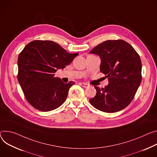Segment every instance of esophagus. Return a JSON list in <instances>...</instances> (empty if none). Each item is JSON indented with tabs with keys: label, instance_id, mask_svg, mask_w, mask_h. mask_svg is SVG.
Segmentation results:
<instances>
[{
	"label": "esophagus",
	"instance_id": "1",
	"mask_svg": "<svg viewBox=\"0 0 157 157\" xmlns=\"http://www.w3.org/2000/svg\"><path fill=\"white\" fill-rule=\"evenodd\" d=\"M79 84L83 88H88L89 86V84L84 83V82H79Z\"/></svg>",
	"mask_w": 157,
	"mask_h": 157
}]
</instances>
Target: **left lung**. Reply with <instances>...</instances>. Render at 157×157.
<instances>
[{
    "instance_id": "left-lung-1",
    "label": "left lung",
    "mask_w": 157,
    "mask_h": 157,
    "mask_svg": "<svg viewBox=\"0 0 157 157\" xmlns=\"http://www.w3.org/2000/svg\"><path fill=\"white\" fill-rule=\"evenodd\" d=\"M90 53L99 56V69L108 78V84L104 88L94 86L96 94L90 99V103L106 113L125 108L133 100L141 81V62L138 54L123 40H106Z\"/></svg>"
}]
</instances>
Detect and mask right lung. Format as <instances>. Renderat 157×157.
Segmentation results:
<instances>
[{
  "mask_svg": "<svg viewBox=\"0 0 157 157\" xmlns=\"http://www.w3.org/2000/svg\"><path fill=\"white\" fill-rule=\"evenodd\" d=\"M78 53L67 52L51 40H33L18 57V81L27 101L36 109L49 111L66 101L73 81L54 77L58 69L72 63Z\"/></svg>",
  "mask_w": 157,
  "mask_h": 157,
  "instance_id": "obj_1",
  "label": "right lung"
}]
</instances>
